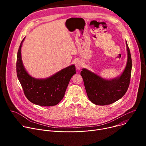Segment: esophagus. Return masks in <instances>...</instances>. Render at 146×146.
Returning a JSON list of instances; mask_svg holds the SVG:
<instances>
[{
    "label": "esophagus",
    "mask_w": 146,
    "mask_h": 146,
    "mask_svg": "<svg viewBox=\"0 0 146 146\" xmlns=\"http://www.w3.org/2000/svg\"><path fill=\"white\" fill-rule=\"evenodd\" d=\"M75 65H76V68L78 69V70H80L82 66V63L80 61V60H78L76 62L75 64Z\"/></svg>",
    "instance_id": "esophagus-1"
}]
</instances>
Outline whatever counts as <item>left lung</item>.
I'll use <instances>...</instances> for the list:
<instances>
[{"mask_svg": "<svg viewBox=\"0 0 146 146\" xmlns=\"http://www.w3.org/2000/svg\"><path fill=\"white\" fill-rule=\"evenodd\" d=\"M128 60L125 69L119 77L105 80L88 70L82 69L81 75L89 99L96 105L105 106L121 99L127 91L131 80L132 62L129 47L126 41Z\"/></svg>", "mask_w": 146, "mask_h": 146, "instance_id": "left-lung-1", "label": "left lung"}]
</instances>
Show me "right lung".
Instances as JSON below:
<instances>
[{"mask_svg":"<svg viewBox=\"0 0 146 146\" xmlns=\"http://www.w3.org/2000/svg\"><path fill=\"white\" fill-rule=\"evenodd\" d=\"M17 52V74L27 98L41 106L56 105L63 99L72 77L76 74L74 65L69 66L45 79H37L31 76L25 69L21 59L23 42Z\"/></svg>","mask_w":146,"mask_h":146,"instance_id":"add662e5","label":"right lung"}]
</instances>
